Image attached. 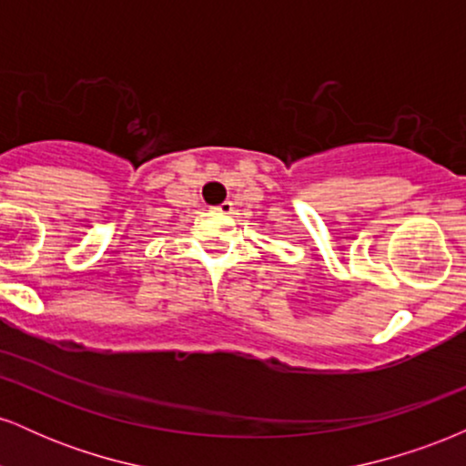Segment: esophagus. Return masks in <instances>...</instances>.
<instances>
[{"label": "esophagus", "instance_id": "obj_1", "mask_svg": "<svg viewBox=\"0 0 466 466\" xmlns=\"http://www.w3.org/2000/svg\"><path fill=\"white\" fill-rule=\"evenodd\" d=\"M217 212H221V215H232L234 203L232 201H223L221 206H217Z\"/></svg>", "mask_w": 466, "mask_h": 466}]
</instances>
